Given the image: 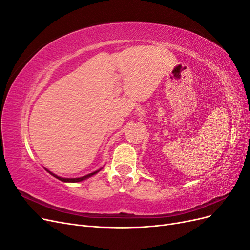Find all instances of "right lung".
I'll return each mask as SVG.
<instances>
[{
    "label": "right lung",
    "instance_id": "obj_1",
    "mask_svg": "<svg viewBox=\"0 0 250 250\" xmlns=\"http://www.w3.org/2000/svg\"><path fill=\"white\" fill-rule=\"evenodd\" d=\"M102 169V168H101ZM101 169H99V170H97V171H95V172H93V173H89V174H87V175H85V176H82V177H76V178H65V177H60V176H57L56 174H54V173H52L51 171H49V170H47V172H49L52 176H54L55 178H57V179H59V180H62V181H63V183H79V181H82V180H85V179H87V178H89V177H92L93 175H95V174H97L98 172H99Z\"/></svg>",
    "mask_w": 250,
    "mask_h": 250
}]
</instances>
